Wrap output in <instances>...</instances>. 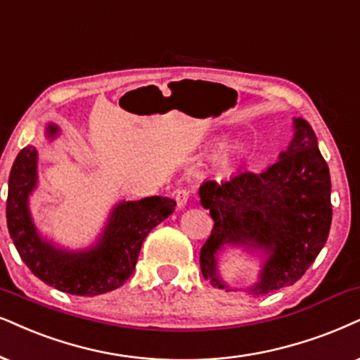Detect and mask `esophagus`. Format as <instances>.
I'll return each mask as SVG.
<instances>
[{
  "label": "esophagus",
  "instance_id": "34e87169",
  "mask_svg": "<svg viewBox=\"0 0 360 360\" xmlns=\"http://www.w3.org/2000/svg\"><path fill=\"white\" fill-rule=\"evenodd\" d=\"M174 199H176L177 207H186V204H188V201H189V191H186V189L176 191Z\"/></svg>",
  "mask_w": 360,
  "mask_h": 360
}]
</instances>
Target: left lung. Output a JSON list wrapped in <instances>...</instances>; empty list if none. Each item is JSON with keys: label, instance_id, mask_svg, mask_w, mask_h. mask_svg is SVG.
<instances>
[{"label": "left lung", "instance_id": "1", "mask_svg": "<svg viewBox=\"0 0 360 360\" xmlns=\"http://www.w3.org/2000/svg\"><path fill=\"white\" fill-rule=\"evenodd\" d=\"M292 129L274 165L199 188L202 207L214 219L201 249V271L214 288L252 295L284 289L301 279L324 248L332 221L329 167L311 124L294 117ZM227 247L262 259L254 285L238 290L224 281L219 257Z\"/></svg>", "mask_w": 360, "mask_h": 360}]
</instances>
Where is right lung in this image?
Returning a JSON list of instances; mask_svg holds the SVG:
<instances>
[{
  "instance_id": "right-lung-1",
  "label": "right lung",
  "mask_w": 360,
  "mask_h": 360,
  "mask_svg": "<svg viewBox=\"0 0 360 360\" xmlns=\"http://www.w3.org/2000/svg\"><path fill=\"white\" fill-rule=\"evenodd\" d=\"M56 124L44 136L54 141ZM38 149L26 146L13 162L8 181V231L22 262L36 277L54 289L75 295H98L121 288L133 274L146 236L174 212L176 201L153 195L121 201L109 212L101 234L89 248L71 251L44 238L36 227L30 198L38 188Z\"/></svg>"
}]
</instances>
